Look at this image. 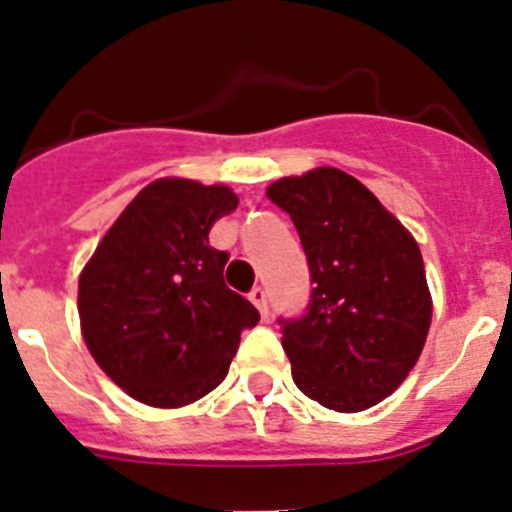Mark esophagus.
Segmentation results:
<instances>
[{
    "label": "esophagus",
    "instance_id": "34e87169",
    "mask_svg": "<svg viewBox=\"0 0 512 512\" xmlns=\"http://www.w3.org/2000/svg\"><path fill=\"white\" fill-rule=\"evenodd\" d=\"M251 302L256 307H259V312H261V318H269V300H266V289L264 287H253L251 289Z\"/></svg>",
    "mask_w": 512,
    "mask_h": 512
}]
</instances>
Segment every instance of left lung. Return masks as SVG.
Masks as SVG:
<instances>
[{
	"label": "left lung",
	"instance_id": "1",
	"mask_svg": "<svg viewBox=\"0 0 512 512\" xmlns=\"http://www.w3.org/2000/svg\"><path fill=\"white\" fill-rule=\"evenodd\" d=\"M305 248L310 302L279 318L292 379L310 400L359 413L400 387L431 328V292L413 235L359 179L320 166L266 189Z\"/></svg>",
	"mask_w": 512,
	"mask_h": 512
}]
</instances>
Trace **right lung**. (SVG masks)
<instances>
[{
    "label": "right lung",
    "instance_id": "obj_1",
    "mask_svg": "<svg viewBox=\"0 0 512 512\" xmlns=\"http://www.w3.org/2000/svg\"><path fill=\"white\" fill-rule=\"evenodd\" d=\"M233 189L158 179L140 189L79 277L81 333L102 372L151 408H182L228 374L259 310L228 289L210 246Z\"/></svg>",
    "mask_w": 512,
    "mask_h": 512
}]
</instances>
